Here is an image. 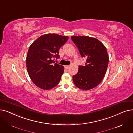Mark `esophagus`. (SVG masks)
Returning <instances> with one entry per match:
<instances>
[{
	"mask_svg": "<svg viewBox=\"0 0 133 133\" xmlns=\"http://www.w3.org/2000/svg\"><path fill=\"white\" fill-rule=\"evenodd\" d=\"M69 67H70V66H67V65L64 66V67L65 69H68L69 68Z\"/></svg>",
	"mask_w": 133,
	"mask_h": 133,
	"instance_id": "esophagus-1",
	"label": "esophagus"
}]
</instances>
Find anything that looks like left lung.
I'll return each mask as SVG.
<instances>
[{
  "label": "left lung",
  "mask_w": 133,
  "mask_h": 133,
  "mask_svg": "<svg viewBox=\"0 0 133 133\" xmlns=\"http://www.w3.org/2000/svg\"><path fill=\"white\" fill-rule=\"evenodd\" d=\"M82 57L86 59L85 66H79L73 76L77 88L89 90L98 85L104 77L109 63L107 48L98 39L89 36H71Z\"/></svg>",
  "instance_id": "8db88e82"
}]
</instances>
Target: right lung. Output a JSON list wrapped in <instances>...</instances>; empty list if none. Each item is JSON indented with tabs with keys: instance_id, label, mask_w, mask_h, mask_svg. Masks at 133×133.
I'll return each mask as SVG.
<instances>
[{
	"instance_id": "1",
	"label": "right lung",
	"mask_w": 133,
	"mask_h": 133,
	"mask_svg": "<svg viewBox=\"0 0 133 133\" xmlns=\"http://www.w3.org/2000/svg\"><path fill=\"white\" fill-rule=\"evenodd\" d=\"M68 39V36L47 34L30 45L26 55V68L31 80L39 88L48 90L59 84L64 67L53 64V59L59 58V50Z\"/></svg>"
}]
</instances>
